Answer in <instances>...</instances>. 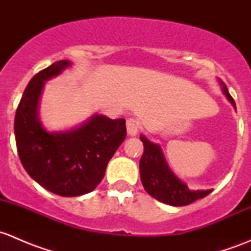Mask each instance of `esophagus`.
I'll return each instance as SVG.
<instances>
[{
    "label": "esophagus",
    "instance_id": "obj_1",
    "mask_svg": "<svg viewBox=\"0 0 251 251\" xmlns=\"http://www.w3.org/2000/svg\"><path fill=\"white\" fill-rule=\"evenodd\" d=\"M126 128H127V133L130 136H136L138 133V130H140V124L136 119L128 118L126 120Z\"/></svg>",
    "mask_w": 251,
    "mask_h": 251
}]
</instances>
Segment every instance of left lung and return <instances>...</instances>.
<instances>
[{
    "mask_svg": "<svg viewBox=\"0 0 251 251\" xmlns=\"http://www.w3.org/2000/svg\"><path fill=\"white\" fill-rule=\"evenodd\" d=\"M219 81L222 86V92L235 108L234 100L229 95L226 85L221 80ZM141 141L144 146L143 155L140 161L141 181L149 196L164 204L183 206L211 193L212 189L191 191L187 184L182 182L169 168L160 146L151 142L143 135H141Z\"/></svg>",
    "mask_w": 251,
    "mask_h": 251,
    "instance_id": "8db88e82",
    "label": "left lung"
}]
</instances>
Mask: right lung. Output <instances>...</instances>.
<instances>
[{
    "label": "right lung",
    "mask_w": 251,
    "mask_h": 251,
    "mask_svg": "<svg viewBox=\"0 0 251 251\" xmlns=\"http://www.w3.org/2000/svg\"><path fill=\"white\" fill-rule=\"evenodd\" d=\"M59 60L37 73L25 88L14 119L23 166L44 188L62 197L90 193L104 177L108 163L126 137L125 119L95 114L69 131L48 132L39 119L45 82L70 67Z\"/></svg>",
    "instance_id": "right-lung-1"
}]
</instances>
